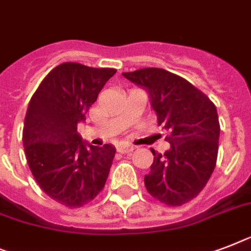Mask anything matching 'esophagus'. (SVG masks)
Masks as SVG:
<instances>
[{
  "instance_id": "34e87169",
  "label": "esophagus",
  "mask_w": 251,
  "mask_h": 251,
  "mask_svg": "<svg viewBox=\"0 0 251 251\" xmlns=\"http://www.w3.org/2000/svg\"><path fill=\"white\" fill-rule=\"evenodd\" d=\"M132 150H135V147L131 144H119L117 146V152L120 153H127V152H131Z\"/></svg>"
}]
</instances>
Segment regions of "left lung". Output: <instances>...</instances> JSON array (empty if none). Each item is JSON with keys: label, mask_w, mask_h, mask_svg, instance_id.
I'll list each match as a JSON object with an SVG mask.
<instances>
[{"label": "left lung", "mask_w": 251, "mask_h": 251, "mask_svg": "<svg viewBox=\"0 0 251 251\" xmlns=\"http://www.w3.org/2000/svg\"><path fill=\"white\" fill-rule=\"evenodd\" d=\"M146 87L172 148L154 158L144 184L152 197L180 206L199 195L217 165L221 125L215 104L183 77L162 68L122 73Z\"/></svg>", "instance_id": "left-lung-1"}]
</instances>
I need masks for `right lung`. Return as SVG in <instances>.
<instances>
[{"label":"right lung","mask_w":251,"mask_h":251,"mask_svg":"<svg viewBox=\"0 0 251 251\" xmlns=\"http://www.w3.org/2000/svg\"><path fill=\"white\" fill-rule=\"evenodd\" d=\"M115 73L63 63L30 98L23 127L26 162L41 189L67 207L86 205L104 188L116 148L83 143L77 124Z\"/></svg>","instance_id":"right-lung-1"}]
</instances>
